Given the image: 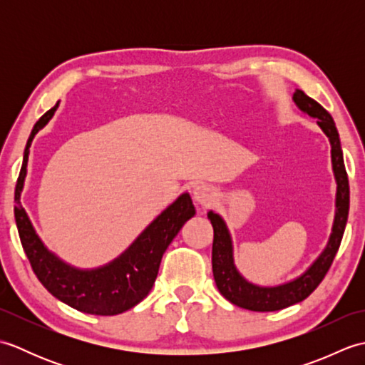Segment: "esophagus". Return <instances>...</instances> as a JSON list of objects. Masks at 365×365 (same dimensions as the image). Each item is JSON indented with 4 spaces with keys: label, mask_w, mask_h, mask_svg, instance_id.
I'll return each mask as SVG.
<instances>
[{
    "label": "esophagus",
    "mask_w": 365,
    "mask_h": 365,
    "mask_svg": "<svg viewBox=\"0 0 365 365\" xmlns=\"http://www.w3.org/2000/svg\"><path fill=\"white\" fill-rule=\"evenodd\" d=\"M192 197H195V200H196L197 204L207 207V205H210L212 202H215L216 192L210 187V185L202 183V185H197V187L192 190Z\"/></svg>",
    "instance_id": "esophagus-1"
}]
</instances>
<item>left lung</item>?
I'll list each match as a JSON object with an SVG mask.
<instances>
[{"label": "left lung", "instance_id": "obj_1", "mask_svg": "<svg viewBox=\"0 0 365 365\" xmlns=\"http://www.w3.org/2000/svg\"><path fill=\"white\" fill-rule=\"evenodd\" d=\"M293 102L302 113L317 119L323 133L329 138L331 143V160L332 170L337 182L336 192V216L332 224V234L324 251L319 255L311 267L299 277L293 281L276 285V287H259L238 273L234 263V250H232V238L227 230L226 222L218 213L208 212V220L213 226V250H212V267L213 277L220 293L232 304L247 309L255 312H273L281 311L289 306L297 304L306 299L317 287L320 285L323 277L327 276L329 267L332 265L336 254L342 242L348 208H350V187H348V175L345 170L344 153L340 147V139L332 120L331 114L324 108L315 102L314 98L306 96L304 92L297 89L293 94Z\"/></svg>", "mask_w": 365, "mask_h": 365}]
</instances>
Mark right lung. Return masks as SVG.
<instances>
[{
	"mask_svg": "<svg viewBox=\"0 0 365 365\" xmlns=\"http://www.w3.org/2000/svg\"><path fill=\"white\" fill-rule=\"evenodd\" d=\"M58 105H54L36 122L26 143L25 157L15 187L14 207L20 242L34 274L54 298L84 314L118 315L135 307L149 294L157 279L163 254L183 224L195 216L196 210L188 192H183L145 227L125 252L105 267L78 269L56 257L37 237L20 202V196L26 177L31 143L37 131L53 118Z\"/></svg>",
	"mask_w": 365,
	"mask_h": 365,
	"instance_id": "1",
	"label": "right lung"
}]
</instances>
